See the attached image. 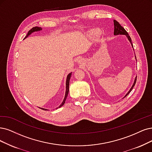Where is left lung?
I'll return each mask as SVG.
<instances>
[{
	"instance_id": "1",
	"label": "left lung",
	"mask_w": 152,
	"mask_h": 152,
	"mask_svg": "<svg viewBox=\"0 0 152 152\" xmlns=\"http://www.w3.org/2000/svg\"><path fill=\"white\" fill-rule=\"evenodd\" d=\"M113 22H114V35H119V34H120V35H126V36L127 37L129 41L130 42L132 47H133V44H132V42L131 37H130V36L128 35V34L126 31V30L119 24V22H118V21H116V20H113ZM137 76L135 77V79H134L133 85H132V88H130V90H129V91L126 93V94L124 96V98H125L127 96V95L131 92V91L133 89V87L134 86V85H135V83H136V81H137Z\"/></svg>"
}]
</instances>
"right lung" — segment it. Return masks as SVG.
Returning <instances> with one entry per match:
<instances>
[{"label": "right lung", "mask_w": 152, "mask_h": 152, "mask_svg": "<svg viewBox=\"0 0 152 152\" xmlns=\"http://www.w3.org/2000/svg\"><path fill=\"white\" fill-rule=\"evenodd\" d=\"M42 30V28L41 27H32V29L31 30L29 31V32H28L27 36L25 37L24 39H26L27 37L29 36L30 34H31L34 32H36V31H39ZM71 72L69 73V74H68V75L67 76V78H66V93H65V96H64V100L63 102H62V103L60 104V106H59V108L61 107L62 106H63V104L65 103V102H66V99L67 98V94H68V93H69V80H70V78H71ZM41 110H48L47 109H44V108H40Z\"/></svg>", "instance_id": "add662e5"}]
</instances>
